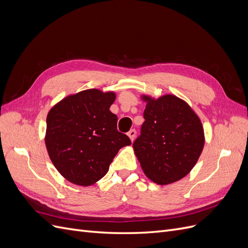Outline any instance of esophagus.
Here are the masks:
<instances>
[{
    "mask_svg": "<svg viewBox=\"0 0 248 248\" xmlns=\"http://www.w3.org/2000/svg\"><path fill=\"white\" fill-rule=\"evenodd\" d=\"M136 134H137V131L134 130V129H131L130 131H128V133H127V136H128V137H129V139L133 141L134 138H136Z\"/></svg>",
    "mask_w": 248,
    "mask_h": 248,
    "instance_id": "obj_1",
    "label": "esophagus"
}]
</instances>
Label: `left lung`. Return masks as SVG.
Listing matches in <instances>:
<instances>
[{
	"instance_id": "1",
	"label": "left lung",
	"mask_w": 248,
	"mask_h": 248,
	"mask_svg": "<svg viewBox=\"0 0 248 248\" xmlns=\"http://www.w3.org/2000/svg\"><path fill=\"white\" fill-rule=\"evenodd\" d=\"M140 97L146 102L145 122L132 145L134 154L154 183L179 181L189 174L204 149L201 120L188 103L175 95Z\"/></svg>"
}]
</instances>
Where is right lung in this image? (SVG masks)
<instances>
[{
  "label": "right lung",
  "mask_w": 248,
  "mask_h": 248,
  "mask_svg": "<svg viewBox=\"0 0 248 248\" xmlns=\"http://www.w3.org/2000/svg\"><path fill=\"white\" fill-rule=\"evenodd\" d=\"M112 91L88 89L66 96L46 118V146L49 158L67 181L90 186L106 176L119 150L131 141L117 129L109 108Z\"/></svg>",
  "instance_id": "1"
}]
</instances>
